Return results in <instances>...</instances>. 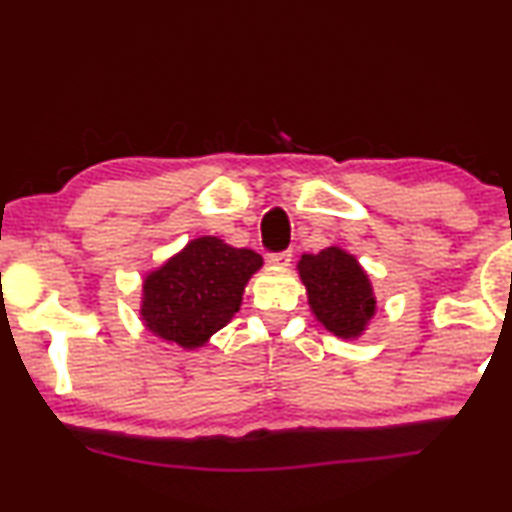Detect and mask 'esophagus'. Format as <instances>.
Listing matches in <instances>:
<instances>
[{"label": "esophagus", "mask_w": 512, "mask_h": 512, "mask_svg": "<svg viewBox=\"0 0 512 512\" xmlns=\"http://www.w3.org/2000/svg\"><path fill=\"white\" fill-rule=\"evenodd\" d=\"M266 262L271 266H287L292 262V250H280V253H269L266 255Z\"/></svg>", "instance_id": "34e87169"}]
</instances>
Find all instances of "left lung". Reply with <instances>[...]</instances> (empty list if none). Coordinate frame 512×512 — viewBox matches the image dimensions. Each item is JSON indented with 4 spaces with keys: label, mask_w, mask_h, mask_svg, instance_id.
Listing matches in <instances>:
<instances>
[{
    "label": "left lung",
    "mask_w": 512,
    "mask_h": 512,
    "mask_svg": "<svg viewBox=\"0 0 512 512\" xmlns=\"http://www.w3.org/2000/svg\"><path fill=\"white\" fill-rule=\"evenodd\" d=\"M297 269L308 304L325 329L341 338L362 334L376 313V297L357 259L331 246L318 255L301 257Z\"/></svg>",
    "instance_id": "obj_1"
}]
</instances>
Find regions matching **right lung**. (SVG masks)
I'll return each instance as SVG.
<instances>
[{
	"instance_id": "right-lung-1",
	"label": "right lung",
	"mask_w": 512,
	"mask_h": 512,
	"mask_svg": "<svg viewBox=\"0 0 512 512\" xmlns=\"http://www.w3.org/2000/svg\"><path fill=\"white\" fill-rule=\"evenodd\" d=\"M259 266L262 257L253 250L215 236L194 239L143 280L141 318L164 341L199 348L234 318Z\"/></svg>"
}]
</instances>
